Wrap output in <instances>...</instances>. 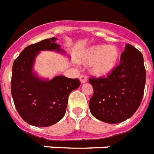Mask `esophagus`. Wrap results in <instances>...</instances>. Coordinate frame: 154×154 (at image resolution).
I'll use <instances>...</instances> for the list:
<instances>
[{
  "label": "esophagus",
  "mask_w": 154,
  "mask_h": 154,
  "mask_svg": "<svg viewBox=\"0 0 154 154\" xmlns=\"http://www.w3.org/2000/svg\"><path fill=\"white\" fill-rule=\"evenodd\" d=\"M80 81H81V83H85V82H87V81H88V78H87V77L86 76H85V75H81L79 77Z\"/></svg>",
  "instance_id": "obj_1"
}]
</instances>
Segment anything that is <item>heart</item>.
<instances>
[{
  "instance_id": "heart-1",
  "label": "heart",
  "mask_w": 154,
  "mask_h": 154,
  "mask_svg": "<svg viewBox=\"0 0 154 154\" xmlns=\"http://www.w3.org/2000/svg\"><path fill=\"white\" fill-rule=\"evenodd\" d=\"M119 51L115 46L97 45L86 49L79 55V61L89 64L90 71L97 77L110 73L116 68Z\"/></svg>"
}]
</instances>
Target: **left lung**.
<instances>
[{
  "instance_id": "1",
  "label": "left lung",
  "mask_w": 154,
  "mask_h": 154,
  "mask_svg": "<svg viewBox=\"0 0 154 154\" xmlns=\"http://www.w3.org/2000/svg\"><path fill=\"white\" fill-rule=\"evenodd\" d=\"M120 62L106 77L89 78L93 87L90 112L107 123H118L131 118L144 95L146 73L142 54L127 44Z\"/></svg>"
}]
</instances>
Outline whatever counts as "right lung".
Masks as SVG:
<instances>
[{
  "mask_svg": "<svg viewBox=\"0 0 154 154\" xmlns=\"http://www.w3.org/2000/svg\"><path fill=\"white\" fill-rule=\"evenodd\" d=\"M56 38L29 45L16 57L12 66L11 92L19 115L28 124L35 127H50L63 118L71 92L81 82L57 76L52 80H42L33 73V65L41 51L62 52Z\"/></svg>",
  "mask_w": 154,
  "mask_h": 154,
  "instance_id": "add662e5",
  "label": "right lung"
}]
</instances>
